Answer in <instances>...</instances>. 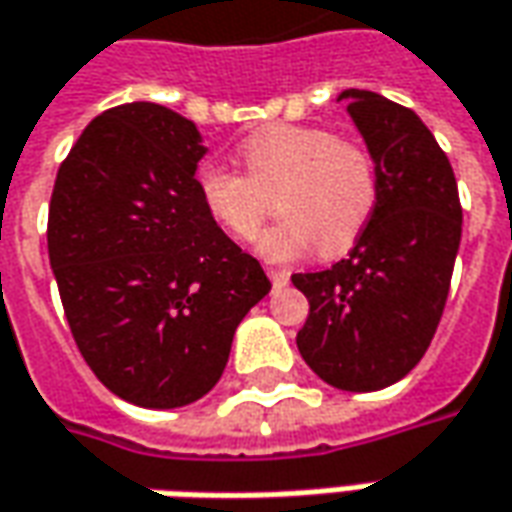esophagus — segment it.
Segmentation results:
<instances>
[{"label":"esophagus","mask_w":512,"mask_h":512,"mask_svg":"<svg viewBox=\"0 0 512 512\" xmlns=\"http://www.w3.org/2000/svg\"><path fill=\"white\" fill-rule=\"evenodd\" d=\"M269 277L274 285H285L288 283V277H291V271L283 269V266H269Z\"/></svg>","instance_id":"34e87169"}]
</instances>
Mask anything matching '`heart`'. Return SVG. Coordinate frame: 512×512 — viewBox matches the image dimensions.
I'll return each mask as SVG.
<instances>
[{"instance_id":"1","label":"heart","mask_w":512,"mask_h":512,"mask_svg":"<svg viewBox=\"0 0 512 512\" xmlns=\"http://www.w3.org/2000/svg\"><path fill=\"white\" fill-rule=\"evenodd\" d=\"M246 176L204 162L196 190L204 210L235 241H255L277 201L280 224L260 238L266 260L288 263L316 243L322 255H342L361 238L378 207V162L370 148L316 125H274L241 145Z\"/></svg>"}]
</instances>
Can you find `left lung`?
Wrapping results in <instances>:
<instances>
[{
    "label": "left lung",
    "mask_w": 512,
    "mask_h": 512,
    "mask_svg": "<svg viewBox=\"0 0 512 512\" xmlns=\"http://www.w3.org/2000/svg\"><path fill=\"white\" fill-rule=\"evenodd\" d=\"M347 111L378 162V207L350 255L291 274L308 297L297 333L305 364L347 392L384 389L429 350L446 308L462 238L457 179L415 111L344 89Z\"/></svg>",
    "instance_id": "left-lung-1"
}]
</instances>
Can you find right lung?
Masks as SVG:
<instances>
[{
    "label": "right lung",
    "mask_w": 512,
    "mask_h": 512,
    "mask_svg": "<svg viewBox=\"0 0 512 512\" xmlns=\"http://www.w3.org/2000/svg\"><path fill=\"white\" fill-rule=\"evenodd\" d=\"M204 154L193 120L125 103L83 128L52 187L47 249L75 344L103 387L148 409L204 398L271 288L204 210Z\"/></svg>",
    "instance_id": "right-lung-1"
}]
</instances>
